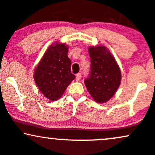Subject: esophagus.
<instances>
[{
	"label": "esophagus",
	"instance_id": "34e87169",
	"mask_svg": "<svg viewBox=\"0 0 155 155\" xmlns=\"http://www.w3.org/2000/svg\"><path fill=\"white\" fill-rule=\"evenodd\" d=\"M81 74H76V81H80V79H81Z\"/></svg>",
	"mask_w": 155,
	"mask_h": 155
}]
</instances>
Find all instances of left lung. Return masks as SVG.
I'll list each match as a JSON object with an SVG mask.
<instances>
[{
    "instance_id": "1",
    "label": "left lung",
    "mask_w": 155,
    "mask_h": 155,
    "mask_svg": "<svg viewBox=\"0 0 155 155\" xmlns=\"http://www.w3.org/2000/svg\"><path fill=\"white\" fill-rule=\"evenodd\" d=\"M88 52L91 57V72L84 84L96 102L105 103L114 96L120 85V68L106 47H90Z\"/></svg>"
}]
</instances>
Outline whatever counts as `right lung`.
Masks as SVG:
<instances>
[{
    "label": "right lung",
    "instance_id": "add662e5",
    "mask_svg": "<svg viewBox=\"0 0 155 155\" xmlns=\"http://www.w3.org/2000/svg\"><path fill=\"white\" fill-rule=\"evenodd\" d=\"M68 47L64 43L51 45L35 68L34 78L39 90L48 99L57 101L76 78L71 73Z\"/></svg>",
    "mask_w": 155,
    "mask_h": 155
}]
</instances>
